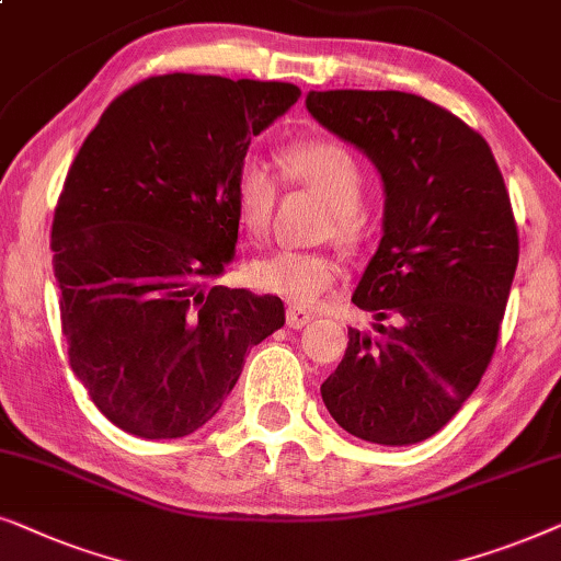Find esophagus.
<instances>
[{
  "label": "esophagus",
  "mask_w": 561,
  "mask_h": 561,
  "mask_svg": "<svg viewBox=\"0 0 561 561\" xmlns=\"http://www.w3.org/2000/svg\"><path fill=\"white\" fill-rule=\"evenodd\" d=\"M313 317H311V311H306L304 306H288V311H286V324L290 327V329H304L306 324H309Z\"/></svg>",
  "instance_id": "1"
}]
</instances>
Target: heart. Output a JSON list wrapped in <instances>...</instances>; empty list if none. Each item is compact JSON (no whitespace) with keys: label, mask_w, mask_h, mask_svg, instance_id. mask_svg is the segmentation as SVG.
<instances>
[{"label":"heart","mask_w":561,"mask_h":561,"mask_svg":"<svg viewBox=\"0 0 561 561\" xmlns=\"http://www.w3.org/2000/svg\"><path fill=\"white\" fill-rule=\"evenodd\" d=\"M278 165L288 183L317 191L329 204L327 229H334V234L344 240L357 234L365 173L344 145L334 140L294 142L280 150ZM232 196L242 232L250 240H263L278 196V183L263 160L252 156L240 160L232 175ZM336 273L340 267L324 252L290 248L265 252L250 265L252 286L301 306L317 304L334 286Z\"/></svg>","instance_id":"heart-1"}]
</instances>
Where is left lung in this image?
<instances>
[{"mask_svg":"<svg viewBox=\"0 0 561 561\" xmlns=\"http://www.w3.org/2000/svg\"><path fill=\"white\" fill-rule=\"evenodd\" d=\"M306 110L378 168L382 237L352 304L375 332L350 329L321 382L332 419L357 439L403 447L439 432L493 357L518 265L501 168L455 114L405 91H309Z\"/></svg>","mask_w":561,"mask_h":561,"instance_id":"8db88e82","label":"left lung"}]
</instances>
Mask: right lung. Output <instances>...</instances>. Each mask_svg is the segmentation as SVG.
I'll use <instances>...</instances> for the list:
<instances>
[{
	"label": "right lung",
	"mask_w": 561,
	"mask_h": 561,
	"mask_svg": "<svg viewBox=\"0 0 561 561\" xmlns=\"http://www.w3.org/2000/svg\"><path fill=\"white\" fill-rule=\"evenodd\" d=\"M294 83L150 76L106 106L68 168L53 271L68 363L122 432L179 439L221 409L278 296L214 286L234 260L232 175L298 102Z\"/></svg>",
	"instance_id": "obj_1"
}]
</instances>
